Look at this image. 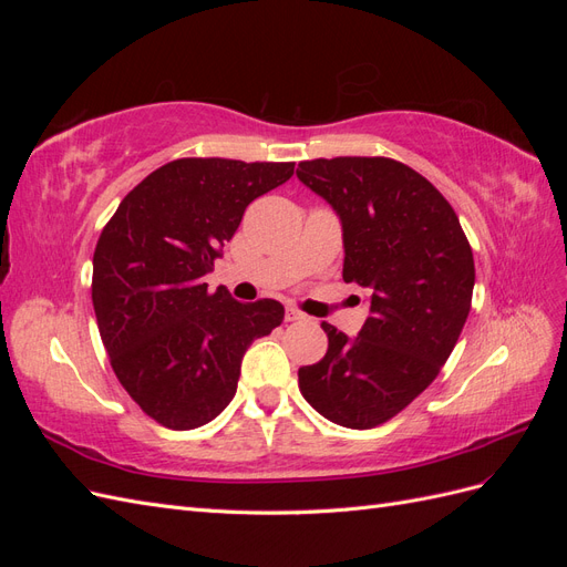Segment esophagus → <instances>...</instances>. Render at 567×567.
<instances>
[{
	"label": "esophagus",
	"mask_w": 567,
	"mask_h": 567,
	"mask_svg": "<svg viewBox=\"0 0 567 567\" xmlns=\"http://www.w3.org/2000/svg\"><path fill=\"white\" fill-rule=\"evenodd\" d=\"M305 315L300 310H296V307H286V321H302Z\"/></svg>",
	"instance_id": "34e87169"
}]
</instances>
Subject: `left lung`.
<instances>
[{"label": "left lung", "instance_id": "left-lung-1", "mask_svg": "<svg viewBox=\"0 0 567 567\" xmlns=\"http://www.w3.org/2000/svg\"><path fill=\"white\" fill-rule=\"evenodd\" d=\"M298 179L340 217L342 279L369 290L359 336L321 323L329 350L298 371L300 392L323 419L367 431L414 402L450 359L471 312L473 250L447 198L400 161H302Z\"/></svg>", "mask_w": 567, "mask_h": 567}]
</instances>
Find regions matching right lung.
Masks as SVG:
<instances>
[{"mask_svg": "<svg viewBox=\"0 0 567 567\" xmlns=\"http://www.w3.org/2000/svg\"><path fill=\"white\" fill-rule=\"evenodd\" d=\"M293 167L179 158L136 184L101 231L92 274L99 333L117 381L161 425L192 431L219 416L250 342L284 321L281 302L208 293L203 277L248 205Z\"/></svg>", "mask_w": 567, "mask_h": 567, "instance_id": "obj_1", "label": "right lung"}]
</instances>
